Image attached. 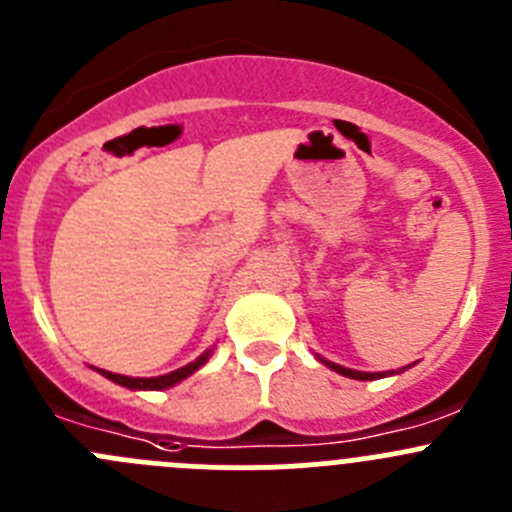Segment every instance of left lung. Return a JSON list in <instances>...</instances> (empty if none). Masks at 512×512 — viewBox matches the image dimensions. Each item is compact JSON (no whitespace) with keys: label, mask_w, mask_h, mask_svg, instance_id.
Segmentation results:
<instances>
[{"label":"left lung","mask_w":512,"mask_h":512,"mask_svg":"<svg viewBox=\"0 0 512 512\" xmlns=\"http://www.w3.org/2000/svg\"><path fill=\"white\" fill-rule=\"evenodd\" d=\"M316 359H319L321 364H326V367H329V369H334V372L344 374V377H349V379H362V382H367V379L384 377V374H387V372H357V369H347V367H342V364L326 362V359H321V357H316ZM405 369H407V367H402V369H399V372H405ZM389 374H394V372H389Z\"/></svg>","instance_id":"left-lung-1"}]
</instances>
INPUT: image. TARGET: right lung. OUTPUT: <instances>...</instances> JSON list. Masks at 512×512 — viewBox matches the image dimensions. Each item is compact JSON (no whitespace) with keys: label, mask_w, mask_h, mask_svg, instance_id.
Wrapping results in <instances>:
<instances>
[{"label":"right lung","mask_w":512,"mask_h":512,"mask_svg":"<svg viewBox=\"0 0 512 512\" xmlns=\"http://www.w3.org/2000/svg\"><path fill=\"white\" fill-rule=\"evenodd\" d=\"M211 352L213 349H208V352H203L196 362L175 369V372L160 374V377H125V374H113V372H107V369H97V372H100L102 377L110 379V382L123 384V387H128V389H168V387H173V384L183 382L186 377H191L196 369H201L203 364L208 362V357H211Z\"/></svg>","instance_id":"add662e5"}]
</instances>
